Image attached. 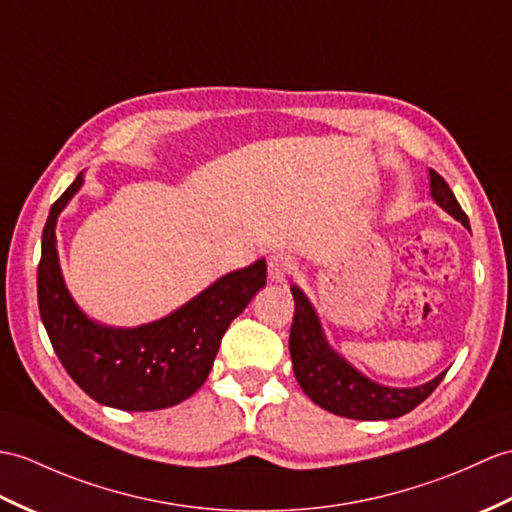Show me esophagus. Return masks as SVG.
<instances>
[{
  "label": "esophagus",
  "mask_w": 512,
  "mask_h": 512,
  "mask_svg": "<svg viewBox=\"0 0 512 512\" xmlns=\"http://www.w3.org/2000/svg\"><path fill=\"white\" fill-rule=\"evenodd\" d=\"M296 272V259L288 253H275L268 259V275L272 281H285Z\"/></svg>",
  "instance_id": "esophagus-1"
}]
</instances>
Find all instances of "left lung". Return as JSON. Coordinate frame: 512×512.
Wrapping results in <instances>:
<instances>
[{"instance_id": "8db88e82", "label": "left lung", "mask_w": 512, "mask_h": 512, "mask_svg": "<svg viewBox=\"0 0 512 512\" xmlns=\"http://www.w3.org/2000/svg\"><path fill=\"white\" fill-rule=\"evenodd\" d=\"M430 181L432 196L438 205L469 227L467 213L458 205L445 178L430 170ZM290 292L294 296V318L290 329L294 375L316 406L334 412L338 417L358 421L397 419L417 408L443 382L445 373L417 388H388L373 382L329 349L307 296L296 285H292Z\"/></svg>"}]
</instances>
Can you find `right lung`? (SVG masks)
Instances as JSON below:
<instances>
[{
	"instance_id": "obj_1",
	"label": "right lung",
	"mask_w": 512,
	"mask_h": 512,
	"mask_svg": "<svg viewBox=\"0 0 512 512\" xmlns=\"http://www.w3.org/2000/svg\"><path fill=\"white\" fill-rule=\"evenodd\" d=\"M82 185L71 183L47 216L37 270L39 312L69 377L104 406L148 412L176 406L205 384L220 340L266 285V261L235 270L181 310L137 329L95 325L65 288L56 255V218Z\"/></svg>"
}]
</instances>
